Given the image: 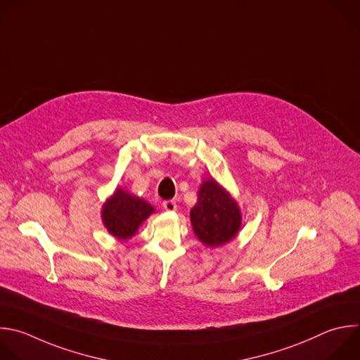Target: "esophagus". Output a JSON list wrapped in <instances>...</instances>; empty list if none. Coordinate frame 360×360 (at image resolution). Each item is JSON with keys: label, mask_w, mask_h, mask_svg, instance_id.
<instances>
[{"label": "esophagus", "mask_w": 360, "mask_h": 360, "mask_svg": "<svg viewBox=\"0 0 360 360\" xmlns=\"http://www.w3.org/2000/svg\"><path fill=\"white\" fill-rule=\"evenodd\" d=\"M162 206H164V209L168 210V212L176 210V202H175V200H165V202L162 203Z\"/></svg>", "instance_id": "obj_1"}]
</instances>
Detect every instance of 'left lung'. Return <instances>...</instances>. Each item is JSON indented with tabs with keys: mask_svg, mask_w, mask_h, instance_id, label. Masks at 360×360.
Returning <instances> with one entry per match:
<instances>
[{
	"mask_svg": "<svg viewBox=\"0 0 360 360\" xmlns=\"http://www.w3.org/2000/svg\"><path fill=\"white\" fill-rule=\"evenodd\" d=\"M191 223L202 245L219 248L240 231L242 210L226 188L209 178L198 191V202L191 209Z\"/></svg>",
	"mask_w": 360,
	"mask_h": 360,
	"instance_id": "8db88e82",
	"label": "left lung"
}]
</instances>
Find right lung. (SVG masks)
I'll return each instance as SVG.
<instances>
[{
    "mask_svg": "<svg viewBox=\"0 0 360 360\" xmlns=\"http://www.w3.org/2000/svg\"><path fill=\"white\" fill-rule=\"evenodd\" d=\"M153 213L154 206L123 188H115L101 206L103 224L117 240L131 238Z\"/></svg>",
    "mask_w": 360,
    "mask_h": 360,
    "instance_id": "right-lung-1",
    "label": "right lung"
}]
</instances>
